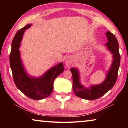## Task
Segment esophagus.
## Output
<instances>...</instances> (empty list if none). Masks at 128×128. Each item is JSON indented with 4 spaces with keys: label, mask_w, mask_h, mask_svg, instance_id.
I'll return each instance as SVG.
<instances>
[{
    "label": "esophagus",
    "mask_w": 128,
    "mask_h": 128,
    "mask_svg": "<svg viewBox=\"0 0 128 128\" xmlns=\"http://www.w3.org/2000/svg\"><path fill=\"white\" fill-rule=\"evenodd\" d=\"M72 58L70 57H68L66 58V60H65V64H66V66L67 67L70 66L71 64H72Z\"/></svg>",
    "instance_id": "34e87169"
}]
</instances>
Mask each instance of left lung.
Here are the masks:
<instances>
[{
  "label": "left lung",
  "instance_id": "8db88e82",
  "mask_svg": "<svg viewBox=\"0 0 128 128\" xmlns=\"http://www.w3.org/2000/svg\"><path fill=\"white\" fill-rule=\"evenodd\" d=\"M108 42L106 46L113 54L114 61L107 78L100 85L92 86L89 88H85L81 85L79 81L78 72L76 68H70L73 77V90L74 94L80 98L87 100H95L104 95L114 87L118 78V70L120 66V55L119 53V46L118 40L114 34L108 31L106 33Z\"/></svg>",
  "mask_w": 128,
  "mask_h": 128
}]
</instances>
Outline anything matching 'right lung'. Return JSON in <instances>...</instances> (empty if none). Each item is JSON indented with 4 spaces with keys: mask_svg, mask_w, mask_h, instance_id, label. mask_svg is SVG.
<instances>
[{
    "mask_svg": "<svg viewBox=\"0 0 128 128\" xmlns=\"http://www.w3.org/2000/svg\"><path fill=\"white\" fill-rule=\"evenodd\" d=\"M31 25H26L17 32L12 42L10 55V64L13 79L16 87L29 98L39 100L46 98L52 92L54 80L64 70L63 64L53 67L38 78L30 77L26 74L21 63L19 47L25 30Z\"/></svg>",
    "mask_w": 128,
    "mask_h": 128,
    "instance_id": "obj_1",
    "label": "right lung"
}]
</instances>
